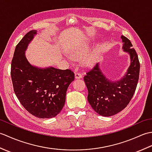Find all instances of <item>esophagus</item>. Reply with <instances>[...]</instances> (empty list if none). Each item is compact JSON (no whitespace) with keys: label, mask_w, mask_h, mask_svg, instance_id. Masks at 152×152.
I'll list each match as a JSON object with an SVG mask.
<instances>
[{"label":"esophagus","mask_w":152,"mask_h":152,"mask_svg":"<svg viewBox=\"0 0 152 152\" xmlns=\"http://www.w3.org/2000/svg\"><path fill=\"white\" fill-rule=\"evenodd\" d=\"M82 78V75L80 73H76L75 74V78L76 79H80Z\"/></svg>","instance_id":"esophagus-1"}]
</instances>
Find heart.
Wrapping results in <instances>:
<instances>
[{"mask_svg":"<svg viewBox=\"0 0 152 152\" xmlns=\"http://www.w3.org/2000/svg\"><path fill=\"white\" fill-rule=\"evenodd\" d=\"M87 52L86 48L83 47H78L73 48L69 52V57L67 59L69 63H72L73 61H77L80 59H82V63L86 67H91L95 65L97 62L100 56V48L96 46L93 48V50L89 53L85 55Z\"/></svg>","mask_w":152,"mask_h":152,"instance_id":"b5f03b06","label":"heart"}]
</instances>
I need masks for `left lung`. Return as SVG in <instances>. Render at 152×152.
I'll use <instances>...</instances> for the list:
<instances>
[{"label": "left lung", "mask_w": 152, "mask_h": 152, "mask_svg": "<svg viewBox=\"0 0 152 152\" xmlns=\"http://www.w3.org/2000/svg\"><path fill=\"white\" fill-rule=\"evenodd\" d=\"M122 49L129 53L130 65L121 79H108L102 72L100 63L87 73L84 82L88 89V102L98 114L105 117L118 114L129 103L134 93L139 78L140 63L131 41L121 37Z\"/></svg>", "instance_id": "left-lung-1"}]
</instances>
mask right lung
Returning a JSON list of instances; mask_svg holds the SVG:
<instances>
[{"mask_svg":"<svg viewBox=\"0 0 152 152\" xmlns=\"http://www.w3.org/2000/svg\"><path fill=\"white\" fill-rule=\"evenodd\" d=\"M37 34L36 30L28 32L15 47L11 64L13 87L19 102L30 114L52 118L63 108L74 74L69 69L40 68L28 62L25 51Z\"/></svg>","mask_w":152,"mask_h":152,"instance_id":"obj_1","label":"right lung"}]
</instances>
